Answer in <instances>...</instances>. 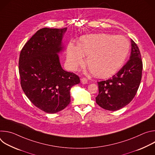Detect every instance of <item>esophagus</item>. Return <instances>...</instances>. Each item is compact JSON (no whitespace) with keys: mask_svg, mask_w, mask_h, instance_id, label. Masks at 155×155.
<instances>
[{"mask_svg":"<svg viewBox=\"0 0 155 155\" xmlns=\"http://www.w3.org/2000/svg\"><path fill=\"white\" fill-rule=\"evenodd\" d=\"M81 83L82 84H86L87 83V79L86 78H81Z\"/></svg>","mask_w":155,"mask_h":155,"instance_id":"esophagus-1","label":"esophagus"}]
</instances>
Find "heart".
I'll return each mask as SVG.
<instances>
[{
    "label": "heart",
    "instance_id": "heart-1",
    "mask_svg": "<svg viewBox=\"0 0 155 155\" xmlns=\"http://www.w3.org/2000/svg\"><path fill=\"white\" fill-rule=\"evenodd\" d=\"M129 42L123 35L105 34L81 37L78 46L70 43L68 47V62L75 70L84 64V55L92 74L99 78L114 75L121 68L129 51Z\"/></svg>",
    "mask_w": 155,
    "mask_h": 155
}]
</instances>
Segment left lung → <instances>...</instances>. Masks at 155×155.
Returning a JSON list of instances; mask_svg holds the SVG:
<instances>
[{
    "instance_id": "obj_1",
    "label": "left lung",
    "mask_w": 155,
    "mask_h": 155,
    "mask_svg": "<svg viewBox=\"0 0 155 155\" xmlns=\"http://www.w3.org/2000/svg\"><path fill=\"white\" fill-rule=\"evenodd\" d=\"M143 69L141 54L137 44L131 39L129 60L111 78L97 82L96 103L104 109L115 111L127 105L136 96Z\"/></svg>"
}]
</instances>
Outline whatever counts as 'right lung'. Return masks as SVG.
I'll return each instance as SVG.
<instances>
[{
	"label": "right lung",
	"mask_w": 155,
	"mask_h": 155,
	"mask_svg": "<svg viewBox=\"0 0 155 155\" xmlns=\"http://www.w3.org/2000/svg\"><path fill=\"white\" fill-rule=\"evenodd\" d=\"M63 29L42 28L22 48L19 59L21 86L31 102L42 111L55 114L71 102L70 90L80 82L78 75L61 68Z\"/></svg>",
	"instance_id": "obj_1"
}]
</instances>
